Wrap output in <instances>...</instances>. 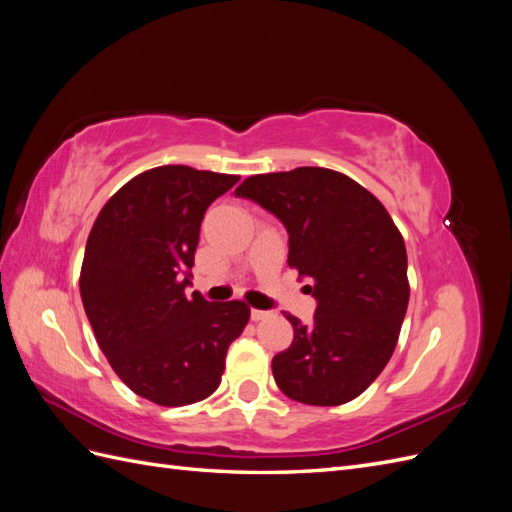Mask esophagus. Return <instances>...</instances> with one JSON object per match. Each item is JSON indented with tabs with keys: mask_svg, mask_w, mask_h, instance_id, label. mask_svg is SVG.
I'll return each mask as SVG.
<instances>
[{
	"mask_svg": "<svg viewBox=\"0 0 512 512\" xmlns=\"http://www.w3.org/2000/svg\"><path fill=\"white\" fill-rule=\"evenodd\" d=\"M271 314L269 312H262V309H252L250 312V318L254 320V322H258V320H265V318H269Z\"/></svg>",
	"mask_w": 512,
	"mask_h": 512,
	"instance_id": "1",
	"label": "esophagus"
}]
</instances>
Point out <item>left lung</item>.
<instances>
[{
	"label": "left lung",
	"instance_id": "1",
	"mask_svg": "<svg viewBox=\"0 0 512 512\" xmlns=\"http://www.w3.org/2000/svg\"><path fill=\"white\" fill-rule=\"evenodd\" d=\"M288 230V265L312 286L314 320L273 356L280 391L307 406H342L389 363L410 284L404 237L380 200L344 173L301 166L247 177L235 190Z\"/></svg>",
	"mask_w": 512,
	"mask_h": 512
}]
</instances>
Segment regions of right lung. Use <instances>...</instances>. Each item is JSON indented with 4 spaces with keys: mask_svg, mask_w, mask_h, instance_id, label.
I'll return each mask as SVG.
<instances>
[{
    "mask_svg": "<svg viewBox=\"0 0 512 512\" xmlns=\"http://www.w3.org/2000/svg\"><path fill=\"white\" fill-rule=\"evenodd\" d=\"M237 175L168 164L119 188L98 213L81 267V299L96 342L121 382L153 404L207 399L250 307L185 294L200 222Z\"/></svg>",
    "mask_w": 512,
    "mask_h": 512,
    "instance_id": "right-lung-1",
    "label": "right lung"
}]
</instances>
